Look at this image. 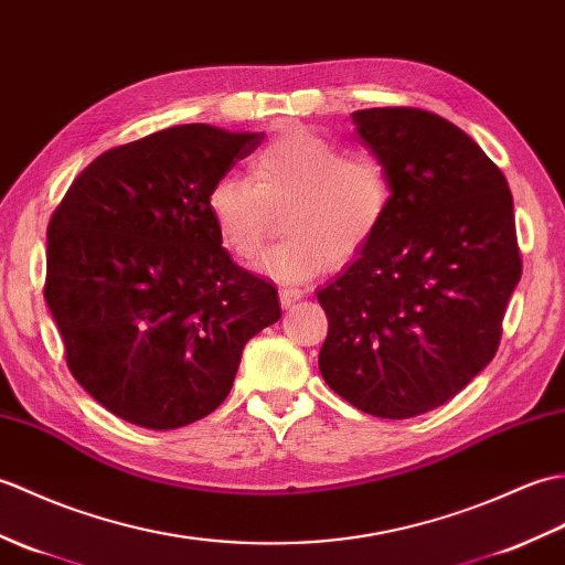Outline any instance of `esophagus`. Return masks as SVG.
<instances>
[{"instance_id": "1", "label": "esophagus", "mask_w": 565, "mask_h": 565, "mask_svg": "<svg viewBox=\"0 0 565 565\" xmlns=\"http://www.w3.org/2000/svg\"><path fill=\"white\" fill-rule=\"evenodd\" d=\"M278 295H280V305H282V309H290L295 302H299V299H302V292H299V290H292V287H282V290H280Z\"/></svg>"}]
</instances>
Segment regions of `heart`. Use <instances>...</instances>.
I'll list each match as a JSON object with an SVG mask.
<instances>
[{"instance_id": "b5f03b06", "label": "heart", "mask_w": 565, "mask_h": 565, "mask_svg": "<svg viewBox=\"0 0 565 565\" xmlns=\"http://www.w3.org/2000/svg\"><path fill=\"white\" fill-rule=\"evenodd\" d=\"M392 207L386 169L372 154H348L307 128H287L250 161V179L224 173L207 193L222 244L248 258L278 227L254 268L280 282H305L326 263H345L365 248Z\"/></svg>"}]
</instances>
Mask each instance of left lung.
I'll return each instance as SVG.
<instances>
[{"label":"left lung","mask_w":565,"mask_h":565,"mask_svg":"<svg viewBox=\"0 0 565 565\" xmlns=\"http://www.w3.org/2000/svg\"><path fill=\"white\" fill-rule=\"evenodd\" d=\"M382 161L392 207L377 236L317 292L319 370L377 418H413L459 394L500 343L522 275L508 181L457 125L418 108L353 116Z\"/></svg>","instance_id":"8db88e82"}]
</instances>
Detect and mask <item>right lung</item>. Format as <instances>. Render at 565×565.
Returning <instances> with one entry per match:
<instances>
[{"instance_id": "right-lung-1", "label": "right lung", "mask_w": 565, "mask_h": 565, "mask_svg": "<svg viewBox=\"0 0 565 565\" xmlns=\"http://www.w3.org/2000/svg\"><path fill=\"white\" fill-rule=\"evenodd\" d=\"M263 137L193 122L108 149L53 212L45 302L74 380L113 416L149 430L210 416L280 319L278 290L236 266L207 212Z\"/></svg>"}]
</instances>
